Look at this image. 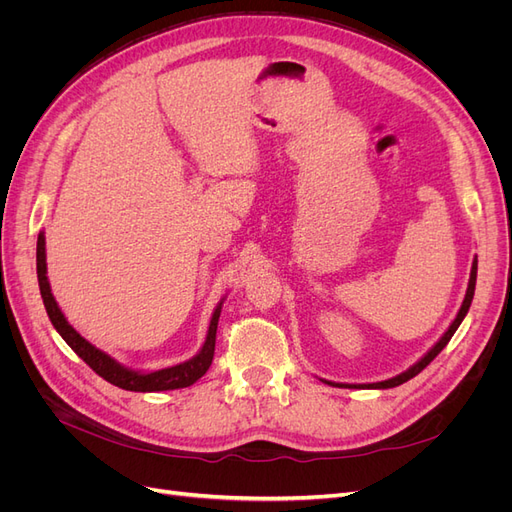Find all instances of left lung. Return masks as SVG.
Segmentation results:
<instances>
[{
    "instance_id": "obj_1",
    "label": "left lung",
    "mask_w": 512,
    "mask_h": 512,
    "mask_svg": "<svg viewBox=\"0 0 512 512\" xmlns=\"http://www.w3.org/2000/svg\"><path fill=\"white\" fill-rule=\"evenodd\" d=\"M476 269H478V260L474 258V262H472V271H470V282H468V290H466V299H463V303H461V307H459V312H457V318L451 322V327H448V331L438 339L436 342V346H433L421 361H416L410 369H406L404 374H399V376H395V378H389V380H382V382H371V384H335V382H329V384H333V386H354V389H393V386H399V384H404V382H408L410 378H414L416 374H421V371L436 359V356L444 350V346L451 342V337L455 335V331L459 329V324H461V320L466 318V314H468V309H470V305H472V299H474V288H476ZM327 382V380H324Z\"/></svg>"
}]
</instances>
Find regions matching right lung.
I'll use <instances>...</instances> for the list:
<instances>
[{
  "label": "right lung",
  "instance_id": "1",
  "mask_svg": "<svg viewBox=\"0 0 512 512\" xmlns=\"http://www.w3.org/2000/svg\"><path fill=\"white\" fill-rule=\"evenodd\" d=\"M44 232L38 235V247H36V271H38V286L42 301L46 307V314H49L55 331L64 337V342L81 356V359L96 371L98 376H102L106 382H111L119 389L126 391H136V393H156V391H173V389H185V386L194 384L198 378H203L207 374V369L213 361V352H215V331H218V320L222 314V303H218L215 312L209 322V331L203 348H200L190 361H183L173 367H164L158 371H136L126 365H121L115 361L111 354L102 352L94 344H89L81 333H76V329L66 320V316L61 314V309L51 292L49 277H46V250H44Z\"/></svg>",
  "mask_w": 512,
  "mask_h": 512
}]
</instances>
